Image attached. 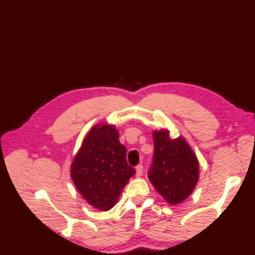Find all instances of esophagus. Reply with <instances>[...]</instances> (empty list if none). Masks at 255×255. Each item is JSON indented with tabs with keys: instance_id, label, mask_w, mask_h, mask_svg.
Masks as SVG:
<instances>
[{
	"instance_id": "1",
	"label": "esophagus",
	"mask_w": 255,
	"mask_h": 255,
	"mask_svg": "<svg viewBox=\"0 0 255 255\" xmlns=\"http://www.w3.org/2000/svg\"><path fill=\"white\" fill-rule=\"evenodd\" d=\"M142 170H143L142 164H138V166L136 167V176L137 177H141L142 176Z\"/></svg>"
}]
</instances>
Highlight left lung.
Returning a JSON list of instances; mask_svg holds the SVG:
<instances>
[{
  "mask_svg": "<svg viewBox=\"0 0 255 255\" xmlns=\"http://www.w3.org/2000/svg\"><path fill=\"white\" fill-rule=\"evenodd\" d=\"M154 151L148 178L168 203L187 199L199 180L196 154L182 137L169 138L168 130L153 131Z\"/></svg>",
  "mask_w": 255,
  "mask_h": 255,
  "instance_id": "1",
  "label": "left lung"
}]
</instances>
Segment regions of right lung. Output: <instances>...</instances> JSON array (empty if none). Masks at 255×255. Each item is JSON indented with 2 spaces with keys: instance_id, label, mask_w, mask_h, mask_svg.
Listing matches in <instances>:
<instances>
[{
  "instance_id": "right-lung-1",
  "label": "right lung",
  "mask_w": 255,
  "mask_h": 255,
  "mask_svg": "<svg viewBox=\"0 0 255 255\" xmlns=\"http://www.w3.org/2000/svg\"><path fill=\"white\" fill-rule=\"evenodd\" d=\"M126 147L111 125H97L85 137L72 163L71 176L79 193L91 206L107 211L117 203L136 170L126 159Z\"/></svg>"
}]
</instances>
